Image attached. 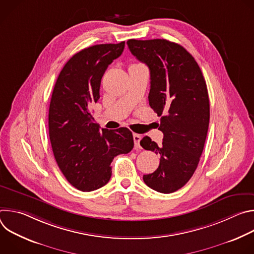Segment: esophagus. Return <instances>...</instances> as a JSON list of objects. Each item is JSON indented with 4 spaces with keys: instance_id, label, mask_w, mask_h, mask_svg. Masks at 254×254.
Returning a JSON list of instances; mask_svg holds the SVG:
<instances>
[{
    "instance_id": "obj_1",
    "label": "esophagus",
    "mask_w": 254,
    "mask_h": 254,
    "mask_svg": "<svg viewBox=\"0 0 254 254\" xmlns=\"http://www.w3.org/2000/svg\"><path fill=\"white\" fill-rule=\"evenodd\" d=\"M132 136H133V141H134L135 147H136V148H139V147H140V146H139V141H140V139H141V135H140V134H137V133H133Z\"/></svg>"
}]
</instances>
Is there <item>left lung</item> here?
I'll list each match as a JSON object with an SVG mask.
<instances>
[{
  "label": "left lung",
  "instance_id": "1",
  "mask_svg": "<svg viewBox=\"0 0 254 254\" xmlns=\"http://www.w3.org/2000/svg\"><path fill=\"white\" fill-rule=\"evenodd\" d=\"M127 44L150 69L149 103L161 117L159 129L164 133L161 146L147 135L139 142L161 156L159 168L143 175V182L157 192L173 193L191 179L204 149L210 119L207 85L183 46L166 39H129Z\"/></svg>",
  "mask_w": 254,
  "mask_h": 254
}]
</instances>
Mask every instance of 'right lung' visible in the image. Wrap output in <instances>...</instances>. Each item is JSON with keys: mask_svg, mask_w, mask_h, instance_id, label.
<instances>
[{"mask_svg": "<svg viewBox=\"0 0 254 254\" xmlns=\"http://www.w3.org/2000/svg\"><path fill=\"white\" fill-rule=\"evenodd\" d=\"M125 41L99 44L72 56L60 71L49 106V136L59 169L76 189L90 192L108 183L115 157L133 148L127 127L99 129L90 106L99 99L106 68L120 57Z\"/></svg>", "mask_w": 254, "mask_h": 254, "instance_id": "obj_1", "label": "right lung"}]
</instances>
